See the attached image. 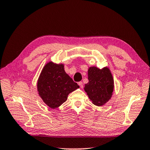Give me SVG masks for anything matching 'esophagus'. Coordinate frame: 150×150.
<instances>
[{
	"label": "esophagus",
	"instance_id": "34e87169",
	"mask_svg": "<svg viewBox=\"0 0 150 150\" xmlns=\"http://www.w3.org/2000/svg\"><path fill=\"white\" fill-rule=\"evenodd\" d=\"M78 84L79 85V86H80L81 88H83V82H81V81H80V82H79L78 83Z\"/></svg>",
	"mask_w": 150,
	"mask_h": 150
}]
</instances>
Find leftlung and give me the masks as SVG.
I'll use <instances>...</instances> for the list:
<instances>
[{
    "instance_id": "left-lung-1",
    "label": "left lung",
    "mask_w": 150,
    "mask_h": 150,
    "mask_svg": "<svg viewBox=\"0 0 150 150\" xmlns=\"http://www.w3.org/2000/svg\"><path fill=\"white\" fill-rule=\"evenodd\" d=\"M88 83L84 85V90L96 106H103L112 98L114 90V79L108 67L100 69L96 66L88 69Z\"/></svg>"
}]
</instances>
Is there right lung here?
<instances>
[{
    "label": "right lung",
    "mask_w": 150,
    "mask_h": 150,
    "mask_svg": "<svg viewBox=\"0 0 150 150\" xmlns=\"http://www.w3.org/2000/svg\"><path fill=\"white\" fill-rule=\"evenodd\" d=\"M79 85L66 73L64 64L50 61L43 66L37 82V90L43 101L51 108L59 107Z\"/></svg>",
    "instance_id": "right-lung-1"
}]
</instances>
